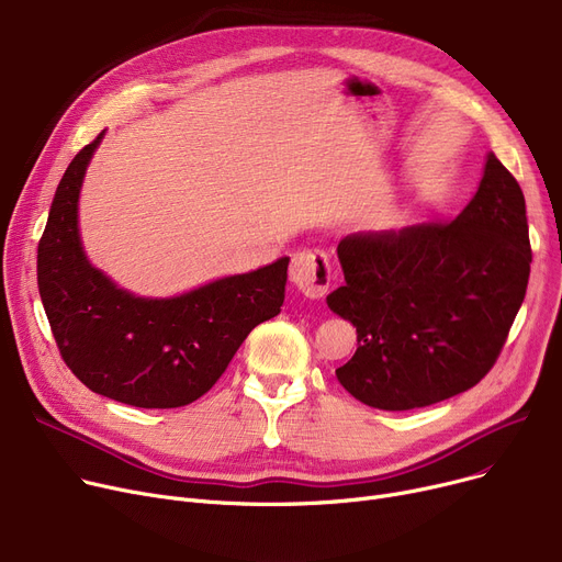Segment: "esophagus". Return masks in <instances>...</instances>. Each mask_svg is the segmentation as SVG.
<instances>
[{
  "instance_id": "esophagus-1",
  "label": "esophagus",
  "mask_w": 562,
  "mask_h": 562,
  "mask_svg": "<svg viewBox=\"0 0 562 562\" xmlns=\"http://www.w3.org/2000/svg\"><path fill=\"white\" fill-rule=\"evenodd\" d=\"M289 278L307 299H323L330 291L333 269L328 255L318 248H307L293 255Z\"/></svg>"
}]
</instances>
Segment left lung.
<instances>
[{
	"label": "left lung",
	"mask_w": 562,
	"mask_h": 562,
	"mask_svg": "<svg viewBox=\"0 0 562 562\" xmlns=\"http://www.w3.org/2000/svg\"><path fill=\"white\" fill-rule=\"evenodd\" d=\"M337 255L346 284L328 305L358 330L337 380L390 412L479 385L508 339L533 259L524 193L494 155L453 221L348 234Z\"/></svg>",
	"instance_id": "left-lung-1"
}]
</instances>
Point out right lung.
<instances>
[{
  "label": "right lung",
  "mask_w": 562,
  "mask_h": 562,
  "mask_svg": "<svg viewBox=\"0 0 562 562\" xmlns=\"http://www.w3.org/2000/svg\"><path fill=\"white\" fill-rule=\"evenodd\" d=\"M102 134L56 187L38 244V289L54 341L83 385L134 407H182L210 392L259 323L280 314L289 257L168 301L136 299L88 263L77 200Z\"/></svg>",
  "instance_id": "right-lung-1"
}]
</instances>
